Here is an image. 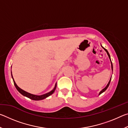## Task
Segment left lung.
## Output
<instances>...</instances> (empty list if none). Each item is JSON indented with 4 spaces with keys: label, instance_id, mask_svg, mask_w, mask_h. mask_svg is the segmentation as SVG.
Instances as JSON below:
<instances>
[{
    "label": "left lung",
    "instance_id": "8db88e82",
    "mask_svg": "<svg viewBox=\"0 0 128 128\" xmlns=\"http://www.w3.org/2000/svg\"><path fill=\"white\" fill-rule=\"evenodd\" d=\"M101 46H102V48L104 50L106 51V52H107V55H108V57H109V59H110V61H111V69H112V72H113V66H112V62H111V57H110V54L108 53V51L107 50H106V48H104V47L102 46V44H101ZM111 77H112V76H111ZM111 78H110V81H109V82H108V84L107 85V86H106V87L103 88V89H102V90L100 92H99V95H100L102 93H103V92H104L105 91L107 90V88H108V86H109V85H110V82H111Z\"/></svg>",
    "mask_w": 128,
    "mask_h": 128
}]
</instances>
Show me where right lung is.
I'll use <instances>...</instances> for the list:
<instances>
[{"mask_svg":"<svg viewBox=\"0 0 128 128\" xmlns=\"http://www.w3.org/2000/svg\"><path fill=\"white\" fill-rule=\"evenodd\" d=\"M12 68V66H11ZM11 76H12V78L13 79V81H14V85L15 86V87H16V89L18 90V92L20 93V94H22L24 96H25L26 97H27V98H29L30 99H32V100H43V99H44L45 98H47V97L50 96L51 95H52L55 92V90L56 89V83L55 84V86L54 88H53L51 92H50L47 93H46V94H43V95H34V94H30L29 92H25V91L23 90L22 89H21V88H20L18 87V86L17 85V84H16V82H15L14 80V78H13L12 76V71H11Z\"/></svg>","mask_w":128,"mask_h":128,"instance_id":"obj_1","label":"right lung"}]
</instances>
